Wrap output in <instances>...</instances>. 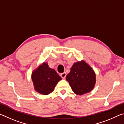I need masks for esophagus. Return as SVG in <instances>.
Segmentation results:
<instances>
[{
	"mask_svg": "<svg viewBox=\"0 0 124 124\" xmlns=\"http://www.w3.org/2000/svg\"><path fill=\"white\" fill-rule=\"evenodd\" d=\"M66 75H67V74L66 72H64V73H62V74H61V77L63 79H64L65 78H66Z\"/></svg>",
	"mask_w": 124,
	"mask_h": 124,
	"instance_id": "esophagus-1",
	"label": "esophagus"
}]
</instances>
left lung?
Masks as SVG:
<instances>
[{"instance_id": "left-lung-1", "label": "left lung", "mask_w": 124, "mask_h": 124, "mask_svg": "<svg viewBox=\"0 0 124 124\" xmlns=\"http://www.w3.org/2000/svg\"><path fill=\"white\" fill-rule=\"evenodd\" d=\"M73 91L78 95L89 93L93 89L96 84V74L85 61L74 63L66 76Z\"/></svg>"}]
</instances>
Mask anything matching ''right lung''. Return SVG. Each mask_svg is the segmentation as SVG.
I'll return each instance as SVG.
<instances>
[{
	"label": "right lung",
	"mask_w": 124,
	"mask_h": 124,
	"mask_svg": "<svg viewBox=\"0 0 124 124\" xmlns=\"http://www.w3.org/2000/svg\"><path fill=\"white\" fill-rule=\"evenodd\" d=\"M31 78L34 90L43 95L51 93L62 79L54 70L50 68L47 62H43L33 70Z\"/></svg>",
	"instance_id": "right-lung-1"
}]
</instances>
